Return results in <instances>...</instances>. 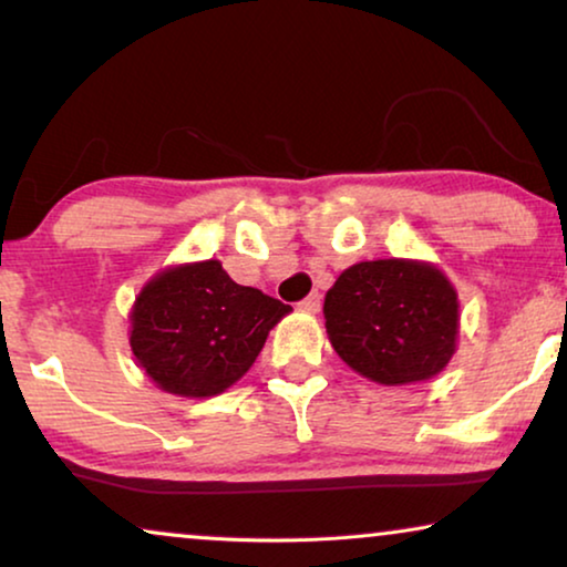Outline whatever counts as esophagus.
Masks as SVG:
<instances>
[{
	"label": "esophagus",
	"instance_id": "1",
	"mask_svg": "<svg viewBox=\"0 0 567 567\" xmlns=\"http://www.w3.org/2000/svg\"><path fill=\"white\" fill-rule=\"evenodd\" d=\"M320 307H322V297H320V293H309V297L299 305V309H305V312H309V315L320 312Z\"/></svg>",
	"mask_w": 567,
	"mask_h": 567
}]
</instances>
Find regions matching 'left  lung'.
Instances as JSON below:
<instances>
[{"mask_svg":"<svg viewBox=\"0 0 567 567\" xmlns=\"http://www.w3.org/2000/svg\"><path fill=\"white\" fill-rule=\"evenodd\" d=\"M322 312L336 353L377 384L425 382L456 351L460 299L433 262H355L324 293Z\"/></svg>","mask_w":567,"mask_h":567,"instance_id":"obj_1","label":"left lung"}]
</instances>
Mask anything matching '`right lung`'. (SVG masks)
Returning <instances> with one entry per match:
<instances>
[{"label": "right lung", "mask_w": 567, "mask_h": 567, "mask_svg": "<svg viewBox=\"0 0 567 567\" xmlns=\"http://www.w3.org/2000/svg\"><path fill=\"white\" fill-rule=\"evenodd\" d=\"M289 305L239 286L219 260L169 266L131 307L128 343L162 392L214 398L239 382Z\"/></svg>", "instance_id": "1"}]
</instances>
